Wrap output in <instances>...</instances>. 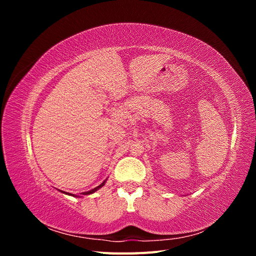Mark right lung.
<instances>
[{
	"instance_id": "obj_1",
	"label": "right lung",
	"mask_w": 256,
	"mask_h": 256,
	"mask_svg": "<svg viewBox=\"0 0 256 256\" xmlns=\"http://www.w3.org/2000/svg\"><path fill=\"white\" fill-rule=\"evenodd\" d=\"M104 182H106V180L102 184H99L97 188H95V189H92V190H90V191H88V192H83V193H81V194H83V196H85V194H92V193H94L95 191H97L98 189H100L102 187V186L104 184ZM64 193H66V194H69V196H74V194H72V193H67V192H64Z\"/></svg>"
}]
</instances>
